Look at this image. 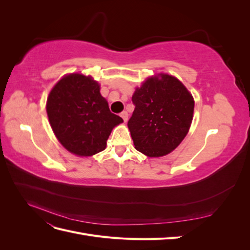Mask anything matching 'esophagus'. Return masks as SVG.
<instances>
[{
	"label": "esophagus",
	"mask_w": 250,
	"mask_h": 250,
	"mask_svg": "<svg viewBox=\"0 0 250 250\" xmlns=\"http://www.w3.org/2000/svg\"><path fill=\"white\" fill-rule=\"evenodd\" d=\"M121 117H122V119L124 120V122H127L128 120V113L126 111H123L122 113H121Z\"/></svg>",
	"instance_id": "1"
}]
</instances>
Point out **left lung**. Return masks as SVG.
I'll return each instance as SVG.
<instances>
[{"instance_id":"left-lung-1","label":"left lung","mask_w":250,"mask_h":250,"mask_svg":"<svg viewBox=\"0 0 250 250\" xmlns=\"http://www.w3.org/2000/svg\"><path fill=\"white\" fill-rule=\"evenodd\" d=\"M134 110L128 121L135 149L150 157L170 153L187 135L194 100L177 78L167 74L148 78L132 96Z\"/></svg>"}]
</instances>
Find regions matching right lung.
Instances as JSON below:
<instances>
[{"label":"right lung","instance_id":"right-lung-1","mask_svg":"<svg viewBox=\"0 0 250 250\" xmlns=\"http://www.w3.org/2000/svg\"><path fill=\"white\" fill-rule=\"evenodd\" d=\"M47 113L58 141L79 156L103 151L112 128L123 122L109 110L100 85L81 74L67 75L56 83L48 97Z\"/></svg>","mask_w":250,"mask_h":250}]
</instances>
